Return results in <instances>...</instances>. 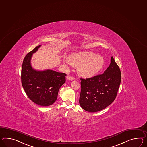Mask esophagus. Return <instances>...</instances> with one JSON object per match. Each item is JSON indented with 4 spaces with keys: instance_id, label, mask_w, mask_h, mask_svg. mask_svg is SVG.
Here are the masks:
<instances>
[{
    "instance_id": "esophagus-1",
    "label": "esophagus",
    "mask_w": 147,
    "mask_h": 147,
    "mask_svg": "<svg viewBox=\"0 0 147 147\" xmlns=\"http://www.w3.org/2000/svg\"><path fill=\"white\" fill-rule=\"evenodd\" d=\"M66 79L68 80H69V81H73V80H74V78L73 77V76H71L68 75V76H66Z\"/></svg>"
}]
</instances>
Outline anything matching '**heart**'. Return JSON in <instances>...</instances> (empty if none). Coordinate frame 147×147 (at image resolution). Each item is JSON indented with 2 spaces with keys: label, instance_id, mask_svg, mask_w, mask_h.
<instances>
[{
  "label": "heart",
  "instance_id": "b5f03b06",
  "mask_svg": "<svg viewBox=\"0 0 147 147\" xmlns=\"http://www.w3.org/2000/svg\"><path fill=\"white\" fill-rule=\"evenodd\" d=\"M68 62L78 68L79 75L90 78L96 75L104 66V59L92 52H79L72 54L68 57Z\"/></svg>",
  "mask_w": 147,
  "mask_h": 147
}]
</instances>
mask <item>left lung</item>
Returning <instances> with one entry per match:
<instances>
[{"label": "left lung", "mask_w": 147, "mask_h": 147, "mask_svg": "<svg viewBox=\"0 0 147 147\" xmlns=\"http://www.w3.org/2000/svg\"><path fill=\"white\" fill-rule=\"evenodd\" d=\"M79 103L86 111L97 112L114 101L121 81L119 67L111 57V64L103 74L86 79L81 78Z\"/></svg>", "instance_id": "obj_1"}]
</instances>
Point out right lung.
<instances>
[{"label":"right lung","instance_id":"1","mask_svg":"<svg viewBox=\"0 0 147 147\" xmlns=\"http://www.w3.org/2000/svg\"><path fill=\"white\" fill-rule=\"evenodd\" d=\"M39 45L25 56L21 71L22 85L29 99L42 106H48L57 100L61 86L65 82L66 74L47 69L36 71L31 65L33 54L36 53Z\"/></svg>","mask_w":147,"mask_h":147}]
</instances>
